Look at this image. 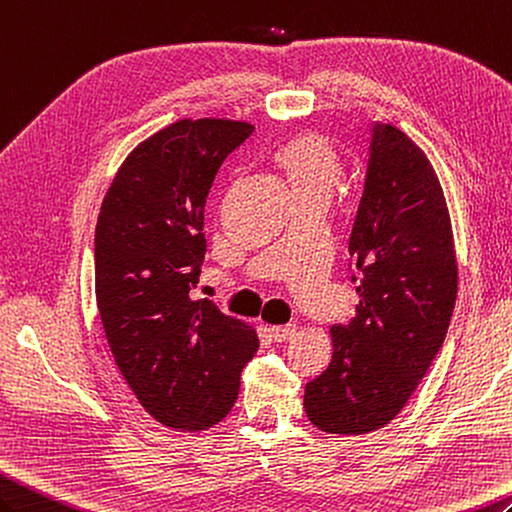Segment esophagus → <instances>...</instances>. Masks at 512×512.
Instances as JSON below:
<instances>
[{
    "mask_svg": "<svg viewBox=\"0 0 512 512\" xmlns=\"http://www.w3.org/2000/svg\"><path fill=\"white\" fill-rule=\"evenodd\" d=\"M271 337H274V342L278 344H287L295 337V324H285V326H271L269 328Z\"/></svg>",
    "mask_w": 512,
    "mask_h": 512,
    "instance_id": "1",
    "label": "esophagus"
}]
</instances>
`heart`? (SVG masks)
<instances>
[{
  "mask_svg": "<svg viewBox=\"0 0 512 512\" xmlns=\"http://www.w3.org/2000/svg\"><path fill=\"white\" fill-rule=\"evenodd\" d=\"M295 199L331 197L342 179V160L333 142L320 133L295 135L274 155Z\"/></svg>",
  "mask_w": 512,
  "mask_h": 512,
  "instance_id": "b5f03b06",
  "label": "heart"
}]
</instances>
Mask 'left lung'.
I'll return each mask as SVG.
<instances>
[{
    "mask_svg": "<svg viewBox=\"0 0 512 512\" xmlns=\"http://www.w3.org/2000/svg\"><path fill=\"white\" fill-rule=\"evenodd\" d=\"M357 313L333 326V359L304 410L328 434H368L403 410L445 342L458 293L453 234L425 153L374 122L350 241Z\"/></svg>",
    "mask_w": 512,
    "mask_h": 512,
    "instance_id": "left-lung-1",
    "label": "left lung"
}]
</instances>
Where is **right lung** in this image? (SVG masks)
Returning a JSON list of instances; mask_svg holds the SVG:
<instances>
[{"label": "right lung", "instance_id": "1", "mask_svg": "<svg viewBox=\"0 0 512 512\" xmlns=\"http://www.w3.org/2000/svg\"><path fill=\"white\" fill-rule=\"evenodd\" d=\"M252 133L214 118L170 124L127 157L100 208L96 302L107 342L144 410L173 429L221 423L258 350L252 328L192 293L214 175Z\"/></svg>", "mask_w": 512, "mask_h": 512}]
</instances>
